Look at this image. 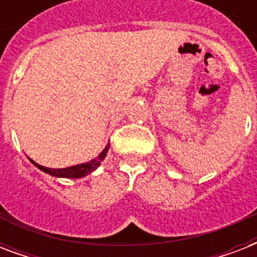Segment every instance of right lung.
<instances>
[{
  "label": "right lung",
  "instance_id": "right-lung-1",
  "mask_svg": "<svg viewBox=\"0 0 257 257\" xmlns=\"http://www.w3.org/2000/svg\"><path fill=\"white\" fill-rule=\"evenodd\" d=\"M109 151V144L105 147V149L102 152L96 157V159H93V160L88 161V163H84V164H78V165H73V167H69V168H62V169H52V168H45V167H42V165H38L37 163H34L33 160H30L33 163L37 168H40L41 171H44L45 173H49V175L54 176V177H66V179H78V177H84L88 173L93 172L94 169L101 164V161L104 160L105 156H106V153Z\"/></svg>",
  "mask_w": 257,
  "mask_h": 257
}]
</instances>
